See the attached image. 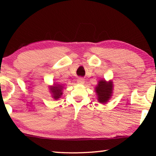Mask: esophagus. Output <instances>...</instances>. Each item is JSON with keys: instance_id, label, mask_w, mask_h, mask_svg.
Instances as JSON below:
<instances>
[{"instance_id": "1", "label": "esophagus", "mask_w": 156, "mask_h": 156, "mask_svg": "<svg viewBox=\"0 0 156 156\" xmlns=\"http://www.w3.org/2000/svg\"><path fill=\"white\" fill-rule=\"evenodd\" d=\"M77 82L79 83V84H84V79H82V78H79L78 80H77Z\"/></svg>"}]
</instances>
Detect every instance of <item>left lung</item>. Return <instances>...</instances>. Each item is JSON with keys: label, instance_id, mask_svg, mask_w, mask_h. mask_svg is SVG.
<instances>
[{"label": "left lung", "instance_id": "obj_1", "mask_svg": "<svg viewBox=\"0 0 156 156\" xmlns=\"http://www.w3.org/2000/svg\"><path fill=\"white\" fill-rule=\"evenodd\" d=\"M95 91L97 94L98 101L101 104H106L112 96L113 82L112 81H99L98 82V85L96 87Z\"/></svg>", "mask_w": 156, "mask_h": 156}]
</instances>
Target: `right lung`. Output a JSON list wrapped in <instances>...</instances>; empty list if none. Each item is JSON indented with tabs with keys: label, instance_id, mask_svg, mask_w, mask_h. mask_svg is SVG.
<instances>
[{
	"label": "right lung",
	"instance_id": "obj_1",
	"mask_svg": "<svg viewBox=\"0 0 156 156\" xmlns=\"http://www.w3.org/2000/svg\"><path fill=\"white\" fill-rule=\"evenodd\" d=\"M62 85L61 84H54V86H52L50 87V92L52 94V97L54 99H58L59 98H60V97L62 95Z\"/></svg>",
	"mask_w": 156,
	"mask_h": 156
}]
</instances>
